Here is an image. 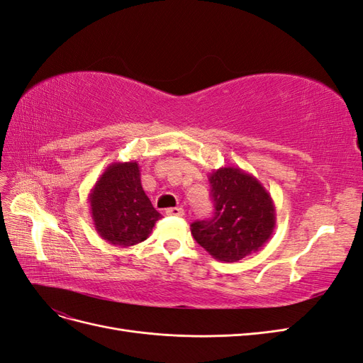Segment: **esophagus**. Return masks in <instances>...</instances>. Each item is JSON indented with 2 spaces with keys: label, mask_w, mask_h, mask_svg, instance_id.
<instances>
[{
  "label": "esophagus",
  "mask_w": 363,
  "mask_h": 363,
  "mask_svg": "<svg viewBox=\"0 0 363 363\" xmlns=\"http://www.w3.org/2000/svg\"><path fill=\"white\" fill-rule=\"evenodd\" d=\"M166 215H171V217H183L184 211L182 208H169L166 209Z\"/></svg>",
  "instance_id": "34e87169"
}]
</instances>
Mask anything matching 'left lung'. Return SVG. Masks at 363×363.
I'll return each instance as SVG.
<instances>
[{
	"label": "left lung",
	"instance_id": "obj_1",
	"mask_svg": "<svg viewBox=\"0 0 363 363\" xmlns=\"http://www.w3.org/2000/svg\"><path fill=\"white\" fill-rule=\"evenodd\" d=\"M213 217L194 221L191 233L221 262H237L258 252L277 228L275 204L261 182L232 166L209 174Z\"/></svg>",
	"mask_w": 363,
	"mask_h": 363
}]
</instances>
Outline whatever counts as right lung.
<instances>
[{"label":"right lung","mask_w":363,"mask_h":363,"mask_svg":"<svg viewBox=\"0 0 363 363\" xmlns=\"http://www.w3.org/2000/svg\"><path fill=\"white\" fill-rule=\"evenodd\" d=\"M88 203L96 232L119 247L145 241L162 218L142 188L135 160L111 163L93 186Z\"/></svg>","instance_id":"add662e5"}]
</instances>
